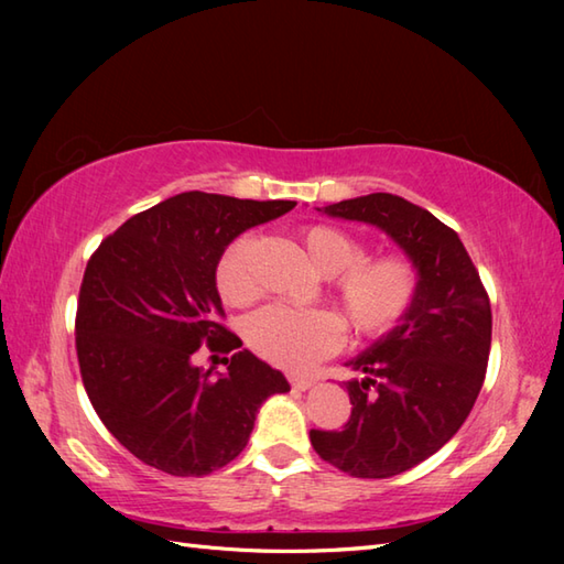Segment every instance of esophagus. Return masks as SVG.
Listing matches in <instances>:
<instances>
[{"label": "esophagus", "instance_id": "1", "mask_svg": "<svg viewBox=\"0 0 564 564\" xmlns=\"http://www.w3.org/2000/svg\"><path fill=\"white\" fill-rule=\"evenodd\" d=\"M289 380L295 390H310L315 386V378H310V376H289Z\"/></svg>", "mask_w": 564, "mask_h": 564}]
</instances>
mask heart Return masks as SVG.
Listing matches in <instances>:
<instances>
[{"instance_id": "heart-1", "label": "heart", "mask_w": 564, "mask_h": 564, "mask_svg": "<svg viewBox=\"0 0 564 564\" xmlns=\"http://www.w3.org/2000/svg\"><path fill=\"white\" fill-rule=\"evenodd\" d=\"M301 247L310 269L327 279L334 275V303L356 332H386L410 307L416 291V271L406 259H364L361 242L334 225L305 227ZM247 254L249 239L239 237L218 261L215 283L227 305L242 307L257 295ZM247 341L275 366L303 368L337 349L341 344V325L337 317L322 310L267 307L249 317Z\"/></svg>"}]
</instances>
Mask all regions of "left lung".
I'll return each mask as SVG.
<instances>
[{
	"label": "left lung",
	"mask_w": 564,
	"mask_h": 564,
	"mask_svg": "<svg viewBox=\"0 0 564 564\" xmlns=\"http://www.w3.org/2000/svg\"><path fill=\"white\" fill-rule=\"evenodd\" d=\"M317 210L378 227L416 271L414 297L398 325L344 364L364 373L346 380L349 424L310 431L319 458L382 480L426 460L463 426L485 380L492 307L460 237L429 210L392 194Z\"/></svg>",
	"instance_id": "obj_1"
}]
</instances>
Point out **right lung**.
Segmentation results:
<instances>
[{
	"label": "right lung",
	"mask_w": 564,
	"mask_h": 564,
	"mask_svg": "<svg viewBox=\"0 0 564 564\" xmlns=\"http://www.w3.org/2000/svg\"><path fill=\"white\" fill-rule=\"evenodd\" d=\"M293 206L186 191L130 218L94 251L77 305L84 390L142 463L176 477L218 470L247 446L263 400L291 390L281 370L247 349L225 373L198 368L194 354L200 344L242 346L215 322L218 261L235 237Z\"/></svg>",
	"instance_id": "right-lung-1"
}]
</instances>
